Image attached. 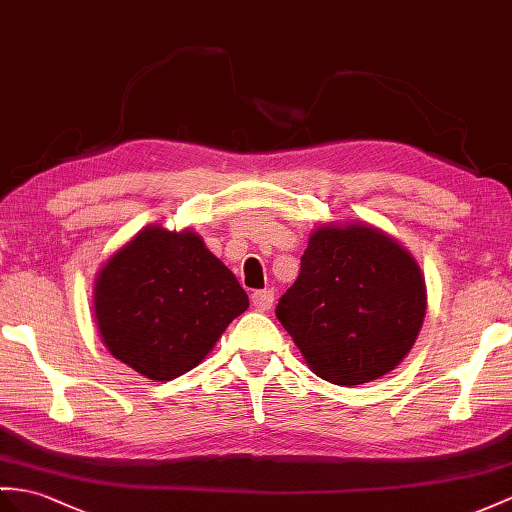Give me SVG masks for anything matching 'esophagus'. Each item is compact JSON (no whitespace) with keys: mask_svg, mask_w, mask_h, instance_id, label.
I'll return each instance as SVG.
<instances>
[{"mask_svg":"<svg viewBox=\"0 0 512 512\" xmlns=\"http://www.w3.org/2000/svg\"><path fill=\"white\" fill-rule=\"evenodd\" d=\"M252 306L256 310H260V313H265V310H269L273 306V291H269V289L254 291L252 293Z\"/></svg>","mask_w":512,"mask_h":512,"instance_id":"34e87169","label":"esophagus"}]
</instances>
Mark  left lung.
Wrapping results in <instances>:
<instances>
[{
    "instance_id": "1",
    "label": "left lung",
    "mask_w": 512,
    "mask_h": 512,
    "mask_svg": "<svg viewBox=\"0 0 512 512\" xmlns=\"http://www.w3.org/2000/svg\"><path fill=\"white\" fill-rule=\"evenodd\" d=\"M319 378L378 380L402 363L426 317V284L406 249L369 226L319 228L276 306Z\"/></svg>"
}]
</instances>
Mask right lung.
<instances>
[{
	"label": "right lung",
	"mask_w": 512,
	"mask_h": 512,
	"mask_svg": "<svg viewBox=\"0 0 512 512\" xmlns=\"http://www.w3.org/2000/svg\"><path fill=\"white\" fill-rule=\"evenodd\" d=\"M247 306L234 273L189 230L139 232L95 282V319L110 354L158 382L197 367Z\"/></svg>",
	"instance_id": "obj_1"
}]
</instances>
